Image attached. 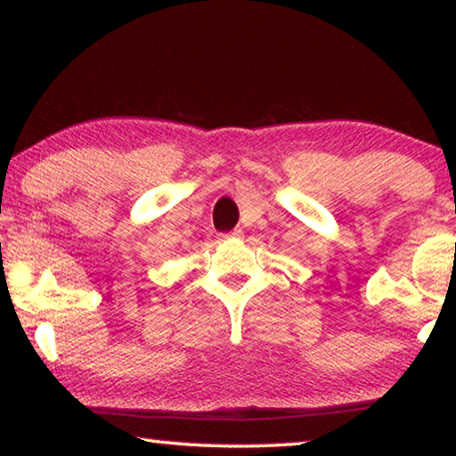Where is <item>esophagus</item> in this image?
Wrapping results in <instances>:
<instances>
[{
  "label": "esophagus",
  "mask_w": 456,
  "mask_h": 456,
  "mask_svg": "<svg viewBox=\"0 0 456 456\" xmlns=\"http://www.w3.org/2000/svg\"><path fill=\"white\" fill-rule=\"evenodd\" d=\"M224 238H244V232H242L240 228H236V230H232V232L226 234Z\"/></svg>",
  "instance_id": "esophagus-1"
}]
</instances>
